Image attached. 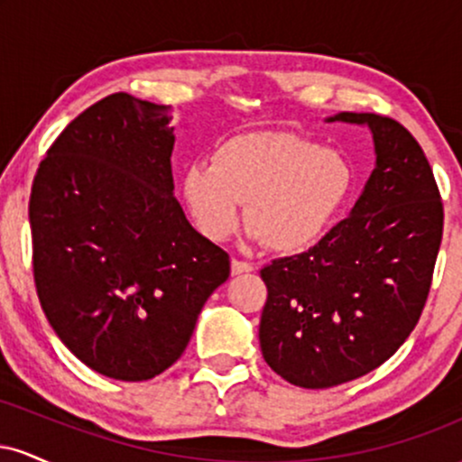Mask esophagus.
<instances>
[{
  "mask_svg": "<svg viewBox=\"0 0 462 462\" xmlns=\"http://www.w3.org/2000/svg\"><path fill=\"white\" fill-rule=\"evenodd\" d=\"M254 272V264L245 263V261H238V258H232V275L238 273H249Z\"/></svg>",
  "mask_w": 462,
  "mask_h": 462,
  "instance_id": "1",
  "label": "esophagus"
}]
</instances>
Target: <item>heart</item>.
<instances>
[{"label": "heart", "instance_id": "b5f03b06", "mask_svg": "<svg viewBox=\"0 0 462 462\" xmlns=\"http://www.w3.org/2000/svg\"><path fill=\"white\" fill-rule=\"evenodd\" d=\"M352 169L330 147L295 134H245L219 145L210 167L182 176V198L206 238L224 243L241 221L273 252H300L315 243L346 201Z\"/></svg>", "mask_w": 462, "mask_h": 462}]
</instances>
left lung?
<instances>
[{
	"label": "left lung",
	"mask_w": 462,
	"mask_h": 462,
	"mask_svg": "<svg viewBox=\"0 0 462 462\" xmlns=\"http://www.w3.org/2000/svg\"><path fill=\"white\" fill-rule=\"evenodd\" d=\"M334 119L374 132L363 195L309 252L261 269L263 356L304 389L349 383L393 356L426 306L443 236L441 193L415 136L383 115Z\"/></svg>",
	"instance_id": "obj_1"
}]
</instances>
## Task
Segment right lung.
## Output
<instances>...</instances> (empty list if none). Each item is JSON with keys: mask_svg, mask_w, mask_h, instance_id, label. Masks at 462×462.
<instances>
[{"mask_svg": "<svg viewBox=\"0 0 462 462\" xmlns=\"http://www.w3.org/2000/svg\"><path fill=\"white\" fill-rule=\"evenodd\" d=\"M171 106L115 93L78 115L41 161L30 195L41 306L87 367L156 378L187 349L230 256L173 198Z\"/></svg>", "mask_w": 462, "mask_h": 462, "instance_id": "add662e5", "label": "right lung"}]
</instances>
